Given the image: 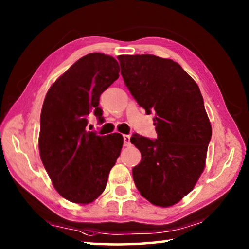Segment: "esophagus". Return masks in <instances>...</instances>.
Returning <instances> with one entry per match:
<instances>
[{"label":"esophagus","mask_w":249,"mask_h":249,"mask_svg":"<svg viewBox=\"0 0 249 249\" xmlns=\"http://www.w3.org/2000/svg\"><path fill=\"white\" fill-rule=\"evenodd\" d=\"M132 143H131V136L129 135H124V146H126V147H128V146H131Z\"/></svg>","instance_id":"1"}]
</instances>
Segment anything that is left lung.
<instances>
[{
	"label": "left lung",
	"mask_w": 249,
	"mask_h": 249,
	"mask_svg": "<svg viewBox=\"0 0 249 249\" xmlns=\"http://www.w3.org/2000/svg\"><path fill=\"white\" fill-rule=\"evenodd\" d=\"M122 76L137 103L153 118L155 141L133 134L141 163L133 177L141 195L169 207L186 196L206 165L212 125L198 85L178 63L155 55L117 56Z\"/></svg>",
	"instance_id": "1"
}]
</instances>
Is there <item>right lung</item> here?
I'll return each instance as SVG.
<instances>
[{
  "instance_id": "right-lung-1",
  "label": "right lung",
  "mask_w": 249,
  "mask_h": 249,
  "mask_svg": "<svg viewBox=\"0 0 249 249\" xmlns=\"http://www.w3.org/2000/svg\"><path fill=\"white\" fill-rule=\"evenodd\" d=\"M120 65L103 53L81 57L55 81L41 112L38 149L54 188L70 202L85 205L104 192L123 147L118 133L86 131L90 113L102 118L100 96L115 82Z\"/></svg>"
}]
</instances>
